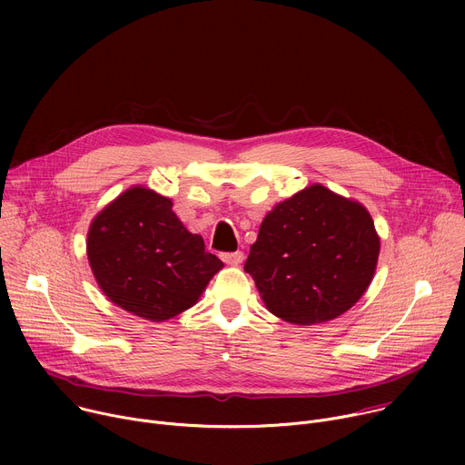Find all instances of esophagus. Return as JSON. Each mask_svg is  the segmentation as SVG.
<instances>
[{
	"instance_id": "obj_1",
	"label": "esophagus",
	"mask_w": 465,
	"mask_h": 465,
	"mask_svg": "<svg viewBox=\"0 0 465 465\" xmlns=\"http://www.w3.org/2000/svg\"><path fill=\"white\" fill-rule=\"evenodd\" d=\"M244 259V253L242 252H232V253H223V261L226 264H232V267H237V264H241Z\"/></svg>"
}]
</instances>
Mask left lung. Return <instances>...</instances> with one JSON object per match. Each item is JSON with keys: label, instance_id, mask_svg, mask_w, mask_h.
Instances as JSON below:
<instances>
[{"label": "left lung", "instance_id": "8db88e82", "mask_svg": "<svg viewBox=\"0 0 465 465\" xmlns=\"http://www.w3.org/2000/svg\"><path fill=\"white\" fill-rule=\"evenodd\" d=\"M379 250L370 212L312 183L264 215L244 271L274 316L316 325L339 318L362 298Z\"/></svg>", "mask_w": 465, "mask_h": 465}]
</instances>
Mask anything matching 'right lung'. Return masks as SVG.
Returning <instances> with one entry per match:
<instances>
[{
    "label": "right lung",
    "instance_id": "obj_1",
    "mask_svg": "<svg viewBox=\"0 0 465 465\" xmlns=\"http://www.w3.org/2000/svg\"><path fill=\"white\" fill-rule=\"evenodd\" d=\"M86 253L104 296L123 311L165 322L201 300L224 262L173 212V201L132 185L92 221Z\"/></svg>",
    "mask_w": 465,
    "mask_h": 465
}]
</instances>
